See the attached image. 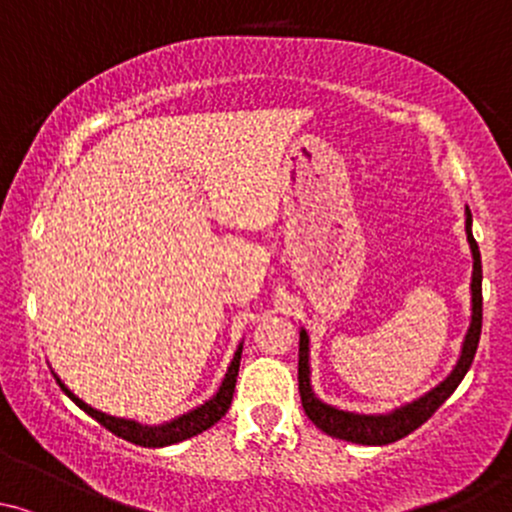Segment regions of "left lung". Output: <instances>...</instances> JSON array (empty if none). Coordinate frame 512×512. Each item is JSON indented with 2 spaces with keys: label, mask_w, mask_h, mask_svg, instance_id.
<instances>
[{
  "label": "left lung",
  "mask_w": 512,
  "mask_h": 512,
  "mask_svg": "<svg viewBox=\"0 0 512 512\" xmlns=\"http://www.w3.org/2000/svg\"><path fill=\"white\" fill-rule=\"evenodd\" d=\"M471 212L466 207V239L471 246L473 256V273H471V325L468 333L463 337L461 355L453 370L444 382L436 384L434 389L424 394V397L414 399V402L404 404V407L392 409L387 414H357L347 412V409H337L333 404L323 402L315 397L313 384H310V337L300 328V345H298V389H300V402H303L305 414L308 419L325 431L328 436L335 439L352 441V444H365V446H384L394 444V441L404 439L419 429L446 399L456 392L461 379L471 370V362L476 357L478 340H481V323H483V295H481V281H483V268H481V251H478L476 239L471 231Z\"/></svg>",
  "instance_id": "8db88e82"
}]
</instances>
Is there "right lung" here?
Listing matches in <instances>:
<instances>
[{"label": "right lung", "mask_w": 512, "mask_h": 512, "mask_svg": "<svg viewBox=\"0 0 512 512\" xmlns=\"http://www.w3.org/2000/svg\"><path fill=\"white\" fill-rule=\"evenodd\" d=\"M241 350H244V345L236 347L234 360H231L229 370H226L224 379H221V387L217 389V394H214L212 399H207V402L199 404V407L189 409L187 414H179V416H175V419L165 421V424H140V421H135V419H123V416L100 412V409L91 407V404H86L83 399H78L76 394H73L71 389L61 382L59 374H54V377L73 404H78L83 412H86L88 416H93L100 426H105L108 431H113L115 436L130 441V444L145 446V449H162V446L179 444V441L192 439V436L202 434V431H207L209 426L217 424L221 416L229 412L231 397H234L236 377H239Z\"/></svg>", "instance_id": "add662e5"}]
</instances>
